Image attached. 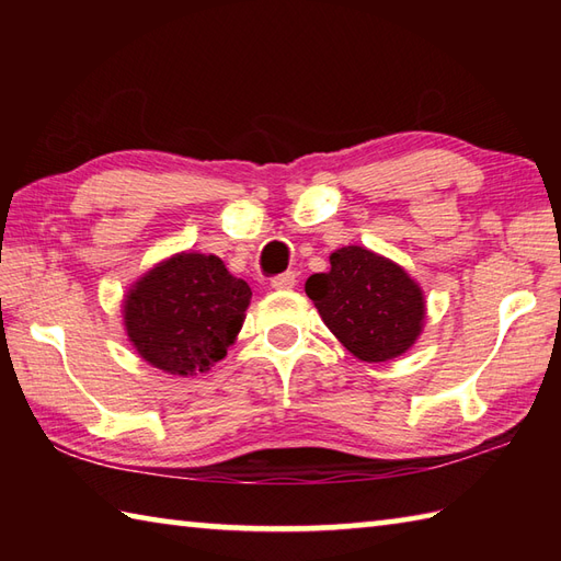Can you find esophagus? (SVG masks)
I'll return each mask as SVG.
<instances>
[{
	"label": "esophagus",
	"mask_w": 561,
	"mask_h": 561,
	"mask_svg": "<svg viewBox=\"0 0 561 561\" xmlns=\"http://www.w3.org/2000/svg\"><path fill=\"white\" fill-rule=\"evenodd\" d=\"M296 287V272H284L279 277L272 279V289L277 291H289Z\"/></svg>",
	"instance_id": "1"
}]
</instances>
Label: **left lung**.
I'll return each mask as SVG.
<instances>
[{
  "mask_svg": "<svg viewBox=\"0 0 561 561\" xmlns=\"http://www.w3.org/2000/svg\"><path fill=\"white\" fill-rule=\"evenodd\" d=\"M304 289L332 335L359 362L380 364L402 356L426 323L420 282L364 245L337 248L330 270L311 274Z\"/></svg>",
  "mask_w": 561,
  "mask_h": 561,
  "instance_id": "1",
  "label": "left lung"
}]
</instances>
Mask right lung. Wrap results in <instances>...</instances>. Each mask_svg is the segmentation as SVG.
Masks as SVG:
<instances>
[{
	"label": "right lung",
	"mask_w": 561,
	"mask_h": 561,
	"mask_svg": "<svg viewBox=\"0 0 561 561\" xmlns=\"http://www.w3.org/2000/svg\"><path fill=\"white\" fill-rule=\"evenodd\" d=\"M243 279L221 257L183 250L157 262L123 299V325L135 352L171 376H197L224 359L250 306Z\"/></svg>",
	"instance_id": "1"
}]
</instances>
